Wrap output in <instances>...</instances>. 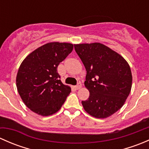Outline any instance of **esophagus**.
I'll list each match as a JSON object with an SVG mask.
<instances>
[{
    "mask_svg": "<svg viewBox=\"0 0 149 149\" xmlns=\"http://www.w3.org/2000/svg\"><path fill=\"white\" fill-rule=\"evenodd\" d=\"M81 83H79L77 84V85L76 86H75V88H76V89H79V88H81Z\"/></svg>",
    "mask_w": 149,
    "mask_h": 149,
    "instance_id": "esophagus-1",
    "label": "esophagus"
}]
</instances>
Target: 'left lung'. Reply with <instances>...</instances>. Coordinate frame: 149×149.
I'll list each match as a JSON object with an SVG mask.
<instances>
[{"label":"left lung","mask_w":149,"mask_h":149,"mask_svg":"<svg viewBox=\"0 0 149 149\" xmlns=\"http://www.w3.org/2000/svg\"><path fill=\"white\" fill-rule=\"evenodd\" d=\"M86 70L84 85L90 96L82 101L91 116L106 118L123 106L132 86V73L127 61L101 43L74 45Z\"/></svg>","instance_id":"1"}]
</instances>
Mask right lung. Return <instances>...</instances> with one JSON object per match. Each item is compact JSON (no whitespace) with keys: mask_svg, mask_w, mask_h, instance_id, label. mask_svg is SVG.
Segmentation results:
<instances>
[{"mask_svg":"<svg viewBox=\"0 0 149 149\" xmlns=\"http://www.w3.org/2000/svg\"><path fill=\"white\" fill-rule=\"evenodd\" d=\"M73 48L70 43L49 42L33 51L22 63L16 86L24 103L32 112L48 116L65 102L71 89L61 82L58 66Z\"/></svg>","mask_w":149,"mask_h":149,"instance_id":"right-lung-1","label":"right lung"}]
</instances>
